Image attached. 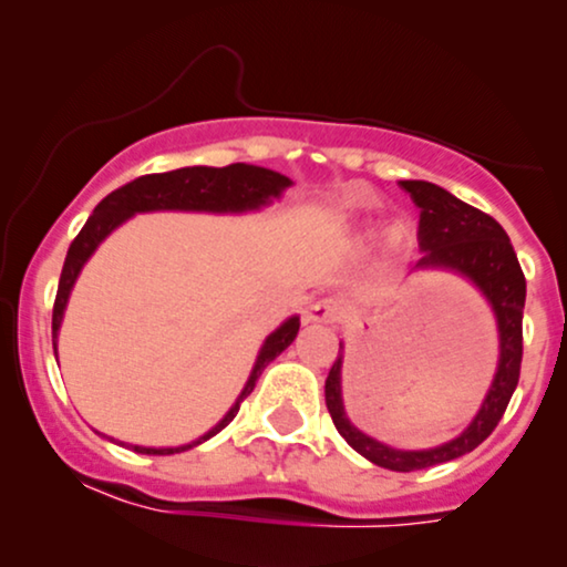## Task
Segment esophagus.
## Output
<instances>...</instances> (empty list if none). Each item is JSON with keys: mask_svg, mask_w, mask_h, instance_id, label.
I'll return each instance as SVG.
<instances>
[{"mask_svg": "<svg viewBox=\"0 0 567 567\" xmlns=\"http://www.w3.org/2000/svg\"><path fill=\"white\" fill-rule=\"evenodd\" d=\"M338 315H341L338 301H333V298H317V301L309 303V309H306V322L330 324L338 320Z\"/></svg>", "mask_w": 567, "mask_h": 567, "instance_id": "34e87169", "label": "esophagus"}]
</instances>
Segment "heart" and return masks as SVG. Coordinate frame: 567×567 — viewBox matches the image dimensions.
Wrapping results in <instances>:
<instances>
[{
  "mask_svg": "<svg viewBox=\"0 0 567 567\" xmlns=\"http://www.w3.org/2000/svg\"><path fill=\"white\" fill-rule=\"evenodd\" d=\"M375 237L373 226H365V229H360L354 234V243L357 245H368L370 239ZM375 245H379V261L386 266V269H396V266L408 264L410 258H413V250H415V229L410 220H392V224H386L379 234V239H375Z\"/></svg>",
  "mask_w": 567,
  "mask_h": 567,
  "instance_id": "b5f03b06",
  "label": "heart"
}]
</instances>
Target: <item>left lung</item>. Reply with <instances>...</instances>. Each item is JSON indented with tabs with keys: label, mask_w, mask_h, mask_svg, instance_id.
I'll list each match as a JSON object with an SVG mask.
<instances>
[{
	"label": "left lung",
	"mask_w": 567,
	"mask_h": 567,
	"mask_svg": "<svg viewBox=\"0 0 567 567\" xmlns=\"http://www.w3.org/2000/svg\"><path fill=\"white\" fill-rule=\"evenodd\" d=\"M419 207V250L421 261L413 271H453L470 282L491 303L498 328V365L487 389L483 405L470 426L442 445L424 451H402L386 442L368 437L349 421L341 394L343 347L338 349V360L330 368L324 381V405H328L333 424L343 440L357 453L365 455L375 466L392 472H415L429 466L445 464L458 455L472 453L480 442L491 437L498 426L501 415L509 405L519 381V362H523V309H525V277L519 269L514 247L501 229L498 220L487 213L466 205L442 186L429 181H400Z\"/></svg>",
	"instance_id": "1"
}]
</instances>
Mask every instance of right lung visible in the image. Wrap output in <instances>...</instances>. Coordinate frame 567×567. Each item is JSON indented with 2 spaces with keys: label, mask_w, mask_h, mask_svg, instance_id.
Instances as JSON below:
<instances>
[{
  "label": "right lung",
  "mask_w": 567,
  "mask_h": 567,
  "mask_svg": "<svg viewBox=\"0 0 567 567\" xmlns=\"http://www.w3.org/2000/svg\"><path fill=\"white\" fill-rule=\"evenodd\" d=\"M292 186L288 175L269 171V167L258 165H237L229 167H181V171L171 173H154V175H141V178L130 181L122 188L109 194L106 199L97 202L93 216L87 218V224L82 226V231L76 234V239L71 243L66 261H63L61 282H58V296L53 306V351L58 354V330H61L63 311L69 306V296L74 290L76 277L84 269V264L90 261V256L97 250V245L109 237L114 229H120L127 218L138 216V213H159V210H181V213H216V216H239V213H256L261 207L271 205V202L282 197V192ZM298 328H301V317L292 315L285 320L275 333L266 336L264 347L258 349L256 365L250 370V379L245 381L243 392H239L229 413L218 421L210 432H205L202 437L192 440L188 445L178 447H143V445H130L135 453L146 455H171V453H184L188 447H197L205 440L216 437L220 429H226L234 421V415L239 413V405L247 394L256 389L258 375L264 373V368L269 365L275 357L282 354L285 349L296 341Z\"/></svg>",
  "instance_id": "right-lung-1"
}]
</instances>
